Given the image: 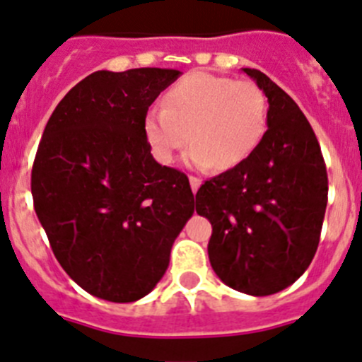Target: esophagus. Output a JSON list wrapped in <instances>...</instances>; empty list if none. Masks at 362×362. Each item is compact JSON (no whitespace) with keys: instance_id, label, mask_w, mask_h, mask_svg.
Here are the masks:
<instances>
[{"instance_id":"1","label":"esophagus","mask_w":362,"mask_h":362,"mask_svg":"<svg viewBox=\"0 0 362 362\" xmlns=\"http://www.w3.org/2000/svg\"><path fill=\"white\" fill-rule=\"evenodd\" d=\"M189 184H191V189H193V193H197L198 187H200L202 180L198 177H189Z\"/></svg>"}]
</instances>
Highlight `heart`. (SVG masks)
I'll use <instances>...</instances> for the list:
<instances>
[{
	"label": "heart",
	"instance_id": "heart-1",
	"mask_svg": "<svg viewBox=\"0 0 362 362\" xmlns=\"http://www.w3.org/2000/svg\"><path fill=\"white\" fill-rule=\"evenodd\" d=\"M267 97L252 81L193 71L165 92L144 119L153 157L169 165L185 146L189 165L227 171L243 164L267 132Z\"/></svg>",
	"mask_w": 362,
	"mask_h": 362
}]
</instances>
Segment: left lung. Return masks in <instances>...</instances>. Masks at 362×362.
<instances>
[{
	"label": "left lung",
	"instance_id": "left-lung-1",
	"mask_svg": "<svg viewBox=\"0 0 362 362\" xmlns=\"http://www.w3.org/2000/svg\"><path fill=\"white\" fill-rule=\"evenodd\" d=\"M269 100L267 132L243 164L205 180L197 213L213 226L207 252L218 278L249 296L283 291L308 269L328 200L323 153L291 95L243 68Z\"/></svg>",
	"mask_w": 362,
	"mask_h": 362
}]
</instances>
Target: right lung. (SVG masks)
I'll list each match as a JSON object with an SVG mask.
<instances>
[{
    "label": "right lung",
    "instance_id": "add662e5",
    "mask_svg": "<svg viewBox=\"0 0 362 362\" xmlns=\"http://www.w3.org/2000/svg\"><path fill=\"white\" fill-rule=\"evenodd\" d=\"M178 76L93 71L57 104L35 153L34 209L55 258L106 301L149 294L194 213L187 177L153 158L144 133L149 106Z\"/></svg>",
    "mask_w": 362,
    "mask_h": 362
}]
</instances>
